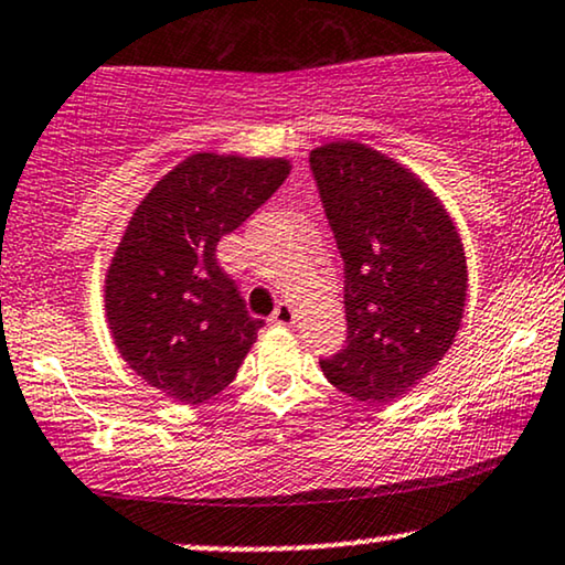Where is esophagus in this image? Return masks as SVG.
Here are the masks:
<instances>
[{"mask_svg":"<svg viewBox=\"0 0 565 565\" xmlns=\"http://www.w3.org/2000/svg\"><path fill=\"white\" fill-rule=\"evenodd\" d=\"M270 323H276V326H291V323H295V307H291L289 302L278 305L274 316H270Z\"/></svg>","mask_w":565,"mask_h":565,"instance_id":"1","label":"esophagus"}]
</instances>
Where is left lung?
Wrapping results in <instances>:
<instances>
[{
	"mask_svg": "<svg viewBox=\"0 0 565 565\" xmlns=\"http://www.w3.org/2000/svg\"><path fill=\"white\" fill-rule=\"evenodd\" d=\"M310 169L344 258L347 347L320 370L356 402L391 404L459 333L469 287L461 237L412 169L365 142H326Z\"/></svg>",
	"mask_w": 565,
	"mask_h": 565,
	"instance_id": "8db88e82",
	"label": "left lung"
}]
</instances>
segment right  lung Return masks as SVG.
Returning a JSON list of instances; mask_svg holds the SVG:
<instances>
[{
  "label": "right lung",
  "instance_id": "right-lung-1",
  "mask_svg": "<svg viewBox=\"0 0 565 565\" xmlns=\"http://www.w3.org/2000/svg\"><path fill=\"white\" fill-rule=\"evenodd\" d=\"M287 159L192 153L127 221L106 270L114 347L142 381L203 404L234 381L263 320L247 312L216 245L289 177Z\"/></svg>",
  "mask_w": 565,
  "mask_h": 565
}]
</instances>
